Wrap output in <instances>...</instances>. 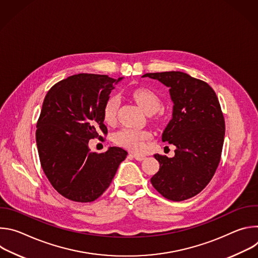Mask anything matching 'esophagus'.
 I'll return each instance as SVG.
<instances>
[{
	"instance_id": "esophagus-1",
	"label": "esophagus",
	"mask_w": 258,
	"mask_h": 258,
	"mask_svg": "<svg viewBox=\"0 0 258 258\" xmlns=\"http://www.w3.org/2000/svg\"><path fill=\"white\" fill-rule=\"evenodd\" d=\"M132 156L138 160V161H143L146 159V156L145 155H142V154H138V153H132Z\"/></svg>"
}]
</instances>
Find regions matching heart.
<instances>
[{
  "mask_svg": "<svg viewBox=\"0 0 258 258\" xmlns=\"http://www.w3.org/2000/svg\"><path fill=\"white\" fill-rule=\"evenodd\" d=\"M132 96L147 114L157 112L161 107V102L158 96L148 89H137L133 91ZM118 106V96H112L106 101L103 109V119L107 124H112L115 121ZM150 138L151 134L147 131L122 128L114 135V142L132 151H141L144 148L145 142Z\"/></svg>",
  "mask_w": 258,
  "mask_h": 258,
  "instance_id": "heart-1",
  "label": "heart"
}]
</instances>
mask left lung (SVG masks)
<instances>
[{
  "label": "left lung",
  "mask_w": 258,
  "mask_h": 258,
  "mask_svg": "<svg viewBox=\"0 0 258 258\" xmlns=\"http://www.w3.org/2000/svg\"><path fill=\"white\" fill-rule=\"evenodd\" d=\"M169 89L172 116L162 142L176 147L174 156L155 154L160 167L151 177L166 199L182 201L200 193L218 166L225 139V119L212 88L185 72L146 73Z\"/></svg>",
  "instance_id": "obj_1"
}]
</instances>
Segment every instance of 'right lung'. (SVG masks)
Returning <instances> with one entry per match:
<instances>
[{
  "label": "right lung",
  "mask_w": 258,
  "mask_h": 258,
  "mask_svg": "<svg viewBox=\"0 0 258 258\" xmlns=\"http://www.w3.org/2000/svg\"><path fill=\"white\" fill-rule=\"evenodd\" d=\"M122 79L80 73L54 85L45 97L35 132L40 161L54 189L69 200L99 198L126 158L119 147L101 154L89 148L91 139L107 134L104 105Z\"/></svg>",
  "instance_id": "add662e5"
}]
</instances>
